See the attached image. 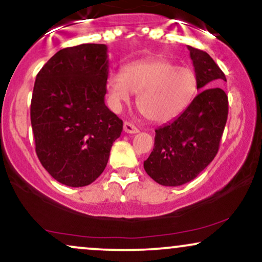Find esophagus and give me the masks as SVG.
Returning a JSON list of instances; mask_svg holds the SVG:
<instances>
[{
	"label": "esophagus",
	"instance_id": "esophagus-1",
	"mask_svg": "<svg viewBox=\"0 0 262 262\" xmlns=\"http://www.w3.org/2000/svg\"><path fill=\"white\" fill-rule=\"evenodd\" d=\"M123 129H124V132L127 134H135V133H138V132H139V129H138L134 124H132V123H129V122L124 123V125H123Z\"/></svg>",
	"mask_w": 262,
	"mask_h": 262
}]
</instances>
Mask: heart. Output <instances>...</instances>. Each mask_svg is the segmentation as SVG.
<instances>
[{
  "label": "heart",
  "instance_id": "1",
  "mask_svg": "<svg viewBox=\"0 0 262 262\" xmlns=\"http://www.w3.org/2000/svg\"><path fill=\"white\" fill-rule=\"evenodd\" d=\"M106 89L112 106L118 108L138 94V110L151 122H167L185 110L196 91L191 69L166 59L130 63L122 73H110Z\"/></svg>",
  "mask_w": 262,
  "mask_h": 262
}]
</instances>
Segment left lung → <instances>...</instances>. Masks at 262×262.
Returning <instances> with one entry per match:
<instances>
[{"instance_id":"obj_1","label":"left lung","mask_w":262,"mask_h":262,"mask_svg":"<svg viewBox=\"0 0 262 262\" xmlns=\"http://www.w3.org/2000/svg\"><path fill=\"white\" fill-rule=\"evenodd\" d=\"M200 91L172 122L156 129L155 145L144 168L165 187L193 181L215 159L228 117L225 73L209 53L188 46Z\"/></svg>"}]
</instances>
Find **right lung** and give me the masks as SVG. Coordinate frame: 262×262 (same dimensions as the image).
<instances>
[{
    "mask_svg": "<svg viewBox=\"0 0 262 262\" xmlns=\"http://www.w3.org/2000/svg\"><path fill=\"white\" fill-rule=\"evenodd\" d=\"M107 46L66 47L40 69L30 106L35 151L52 178L85 187L103 172L123 122L105 105Z\"/></svg>",
    "mask_w": 262,
    "mask_h": 262,
    "instance_id": "obj_1",
    "label": "right lung"
}]
</instances>
